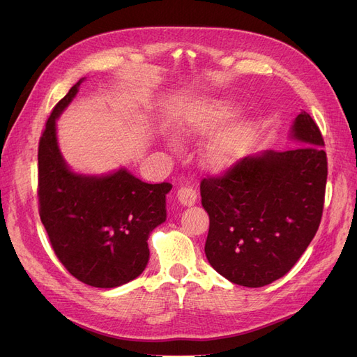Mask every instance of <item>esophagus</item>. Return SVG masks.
<instances>
[{"instance_id":"esophagus-1","label":"esophagus","mask_w":357,"mask_h":357,"mask_svg":"<svg viewBox=\"0 0 357 357\" xmlns=\"http://www.w3.org/2000/svg\"><path fill=\"white\" fill-rule=\"evenodd\" d=\"M197 190L192 189V188H180L178 192H177V199L181 205H185V207H190V205H193L197 202Z\"/></svg>"}]
</instances>
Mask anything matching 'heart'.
<instances>
[{
	"mask_svg": "<svg viewBox=\"0 0 357 357\" xmlns=\"http://www.w3.org/2000/svg\"><path fill=\"white\" fill-rule=\"evenodd\" d=\"M236 105L229 96H215L189 107L178 122V132L186 139L211 135L235 116ZM253 126L248 121H236L226 126L205 147V160L215 171L234 167L252 138Z\"/></svg>",
	"mask_w": 357,
	"mask_h": 357,
	"instance_id": "heart-1",
	"label": "heart"
}]
</instances>
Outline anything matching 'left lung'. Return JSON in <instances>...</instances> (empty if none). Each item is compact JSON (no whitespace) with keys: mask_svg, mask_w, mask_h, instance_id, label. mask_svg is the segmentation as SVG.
Segmentation results:
<instances>
[{"mask_svg":"<svg viewBox=\"0 0 357 357\" xmlns=\"http://www.w3.org/2000/svg\"><path fill=\"white\" fill-rule=\"evenodd\" d=\"M302 146L247 156L201 181L210 218L205 256L229 282L262 287L287 274L314 238L328 178L325 142L307 112L291 125Z\"/></svg>","mask_w":357,"mask_h":357,"instance_id":"1","label":"left lung"}]
</instances>
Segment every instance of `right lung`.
<instances>
[{
  "label": "right lung",
  "instance_id": "add662e5",
  "mask_svg": "<svg viewBox=\"0 0 357 357\" xmlns=\"http://www.w3.org/2000/svg\"><path fill=\"white\" fill-rule=\"evenodd\" d=\"M80 79L52 110L38 143V207L53 252L82 283L110 289L137 278L149 262V235L167 219L169 183L149 185L125 168L75 174L63 160L56 119Z\"/></svg>",
  "mask_w": 357,
  "mask_h": 357
}]
</instances>
